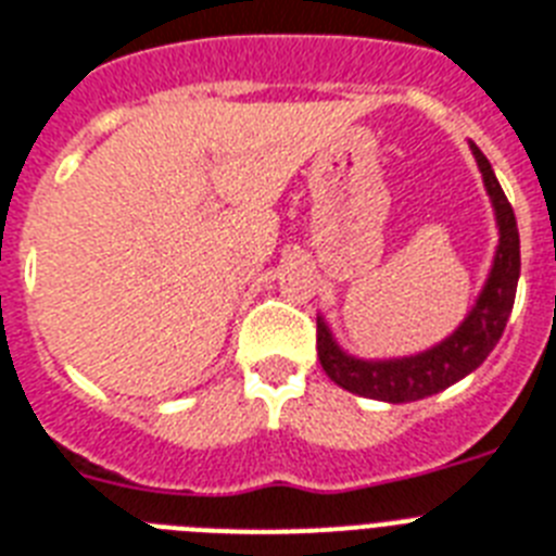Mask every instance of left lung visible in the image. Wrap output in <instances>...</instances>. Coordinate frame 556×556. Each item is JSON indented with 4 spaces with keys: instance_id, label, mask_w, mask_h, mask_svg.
<instances>
[{
    "instance_id": "1",
    "label": "left lung",
    "mask_w": 556,
    "mask_h": 556,
    "mask_svg": "<svg viewBox=\"0 0 556 556\" xmlns=\"http://www.w3.org/2000/svg\"><path fill=\"white\" fill-rule=\"evenodd\" d=\"M471 151L482 170V182L489 188L500 225V245L489 282L482 288L480 300L466 323L459 325L448 340L426 354L405 356V359H386V363L354 359L340 351L328 325L317 319L319 365L337 386L351 394L371 396L382 403H414V400L431 396L463 380L473 368H480L482 359L494 351L503 337L505 323L514 308L517 279H520V231H517L511 202L505 200L497 176L491 170V162L477 146H471Z\"/></svg>"
}]
</instances>
